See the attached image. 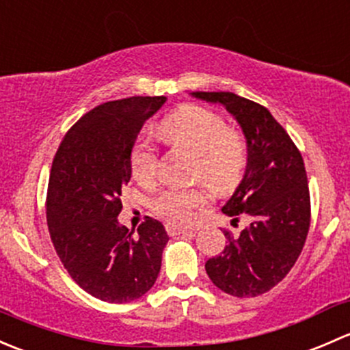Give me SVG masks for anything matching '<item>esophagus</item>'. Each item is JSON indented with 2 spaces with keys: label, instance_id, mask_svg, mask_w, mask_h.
<instances>
[{
  "label": "esophagus",
  "instance_id": "1",
  "mask_svg": "<svg viewBox=\"0 0 350 350\" xmlns=\"http://www.w3.org/2000/svg\"><path fill=\"white\" fill-rule=\"evenodd\" d=\"M165 230H167V234L171 235V237H174V235H181V234H193V230H189V228L178 227V225H174V224L165 225Z\"/></svg>",
  "mask_w": 350,
  "mask_h": 350
}]
</instances>
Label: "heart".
I'll return each mask as SVG.
<instances>
[{
	"mask_svg": "<svg viewBox=\"0 0 350 350\" xmlns=\"http://www.w3.org/2000/svg\"><path fill=\"white\" fill-rule=\"evenodd\" d=\"M165 139L196 155L195 179L217 193H227L239 185L247 165V146L242 135L227 129L217 113L195 105L176 109L161 123ZM133 178L152 185L159 174V152L147 137H139L130 155ZM206 188H169L154 200L155 215L174 225H191L210 203Z\"/></svg>",
	"mask_w": 350,
	"mask_h": 350,
	"instance_id": "1",
	"label": "heart"
}]
</instances>
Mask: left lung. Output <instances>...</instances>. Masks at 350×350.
Instances as JSON below:
<instances>
[{"mask_svg": "<svg viewBox=\"0 0 350 350\" xmlns=\"http://www.w3.org/2000/svg\"><path fill=\"white\" fill-rule=\"evenodd\" d=\"M195 98L220 103L241 125L247 140V167L241 185L221 208L250 225L239 235L224 230L228 243L204 269L217 288L237 298L262 295L295 266L310 228V191L298 147L269 109L234 93L196 91Z\"/></svg>", "mask_w": 350, "mask_h": 350, "instance_id": "left-lung-1", "label": "left lung"}]
</instances>
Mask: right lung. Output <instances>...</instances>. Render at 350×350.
I'll list each match as a JSON object with an SVG mask.
<instances>
[{"label": "right lung", "instance_id": "obj_1", "mask_svg": "<svg viewBox=\"0 0 350 350\" xmlns=\"http://www.w3.org/2000/svg\"><path fill=\"white\" fill-rule=\"evenodd\" d=\"M165 96L108 101L81 116L62 139L47 189V225L67 273L86 293L129 303L152 288L169 237L147 217L133 230L120 225L122 189L144 123Z\"/></svg>", "mask_w": 350, "mask_h": 350}]
</instances>
